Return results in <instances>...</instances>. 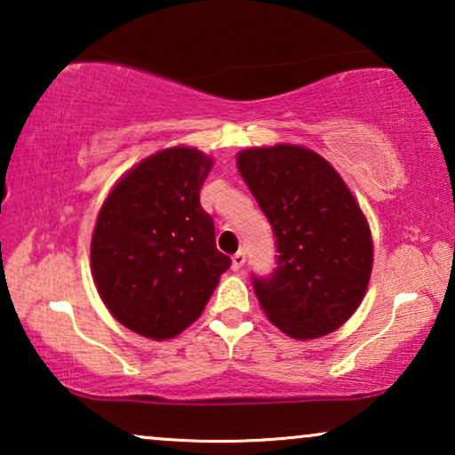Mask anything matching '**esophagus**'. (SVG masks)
Listing matches in <instances>:
<instances>
[{
    "mask_svg": "<svg viewBox=\"0 0 455 455\" xmlns=\"http://www.w3.org/2000/svg\"><path fill=\"white\" fill-rule=\"evenodd\" d=\"M246 263V254L244 252H235L232 257V269L234 271H240L242 265Z\"/></svg>",
    "mask_w": 455,
    "mask_h": 455,
    "instance_id": "esophagus-1",
    "label": "esophagus"
}]
</instances>
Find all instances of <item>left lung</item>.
I'll return each instance as SVG.
<instances>
[{"label": "left lung", "instance_id": "left-lung-1", "mask_svg": "<svg viewBox=\"0 0 455 455\" xmlns=\"http://www.w3.org/2000/svg\"><path fill=\"white\" fill-rule=\"evenodd\" d=\"M235 161L277 238V267L252 277L260 308L294 339L335 331L363 302L372 269L371 229L356 198L310 148H246Z\"/></svg>", "mask_w": 455, "mask_h": 455}]
</instances>
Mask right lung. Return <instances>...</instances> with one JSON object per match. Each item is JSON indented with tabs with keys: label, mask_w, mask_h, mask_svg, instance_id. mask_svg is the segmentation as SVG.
<instances>
[{
	"label": "right lung",
	"mask_w": 455,
	"mask_h": 455,
	"mask_svg": "<svg viewBox=\"0 0 455 455\" xmlns=\"http://www.w3.org/2000/svg\"><path fill=\"white\" fill-rule=\"evenodd\" d=\"M213 159L172 147L142 159L99 211L91 271L109 313L151 339H170L201 316L232 259L217 251L201 186Z\"/></svg>",
	"instance_id": "right-lung-1"
}]
</instances>
